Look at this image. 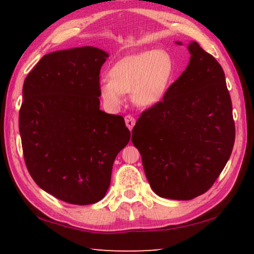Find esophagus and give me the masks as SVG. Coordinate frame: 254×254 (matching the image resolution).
I'll return each mask as SVG.
<instances>
[{"mask_svg": "<svg viewBox=\"0 0 254 254\" xmlns=\"http://www.w3.org/2000/svg\"><path fill=\"white\" fill-rule=\"evenodd\" d=\"M124 120H126V124H127V127H128V130L131 131L133 127H134V124H135V119L133 118L131 114H128V115H126Z\"/></svg>", "mask_w": 254, "mask_h": 254, "instance_id": "1", "label": "esophagus"}]
</instances>
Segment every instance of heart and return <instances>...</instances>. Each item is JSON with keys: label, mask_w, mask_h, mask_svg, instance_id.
<instances>
[{"label": "heart", "mask_w": 254, "mask_h": 254, "mask_svg": "<svg viewBox=\"0 0 254 254\" xmlns=\"http://www.w3.org/2000/svg\"><path fill=\"white\" fill-rule=\"evenodd\" d=\"M108 75L99 83L100 95L108 108L118 109L127 92L136 105L152 107L163 99L171 84L174 63L167 51H146L121 59Z\"/></svg>", "instance_id": "heart-1"}]
</instances>
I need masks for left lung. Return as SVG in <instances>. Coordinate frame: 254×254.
Here are the masks:
<instances>
[{"mask_svg": "<svg viewBox=\"0 0 254 254\" xmlns=\"http://www.w3.org/2000/svg\"><path fill=\"white\" fill-rule=\"evenodd\" d=\"M188 49L186 71L159 103L141 113L132 130L152 190L173 200H191L209 190L236 139L223 68L196 42Z\"/></svg>", "mask_w": 254, "mask_h": 254, "instance_id": "8db88e82", "label": "left lung"}]
</instances>
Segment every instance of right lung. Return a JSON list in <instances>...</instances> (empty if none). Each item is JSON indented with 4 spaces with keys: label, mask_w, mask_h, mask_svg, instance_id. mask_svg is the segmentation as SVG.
Returning <instances> with one entry per match:
<instances>
[{
    "label": "right lung",
    "mask_w": 254,
    "mask_h": 254,
    "mask_svg": "<svg viewBox=\"0 0 254 254\" xmlns=\"http://www.w3.org/2000/svg\"><path fill=\"white\" fill-rule=\"evenodd\" d=\"M109 54L93 47L44 55L27 74L18 127L27 171L57 199H103L114 160L130 141L121 115L100 110V71Z\"/></svg>",
    "instance_id": "add662e5"
}]
</instances>
